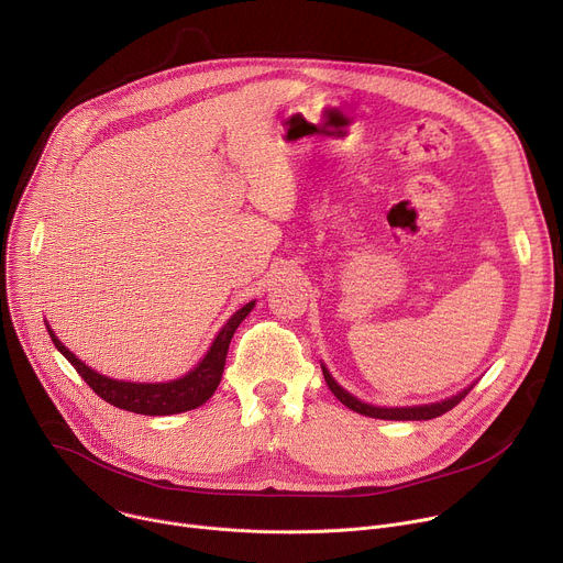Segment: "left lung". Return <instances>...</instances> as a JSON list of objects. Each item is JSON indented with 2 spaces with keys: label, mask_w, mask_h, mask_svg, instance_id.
Instances as JSON below:
<instances>
[{
  "label": "left lung",
  "mask_w": 563,
  "mask_h": 563,
  "mask_svg": "<svg viewBox=\"0 0 563 563\" xmlns=\"http://www.w3.org/2000/svg\"><path fill=\"white\" fill-rule=\"evenodd\" d=\"M321 368H323L325 384L330 386V390L334 393V397H336L341 404H345L347 408H352L354 413H362V416L377 418V420H433V418H438V416L451 411V408H453L455 404L463 401L465 395L474 388V384H472V386H467L465 390H460L457 395H453V397H449V399H442V401H433V404H422V406H390V408H386V406H373V404H366V401H362V399H356L354 395H350L347 390H343V388L334 382V377L328 373L325 366H321Z\"/></svg>",
  "instance_id": "8db88e82"
}]
</instances>
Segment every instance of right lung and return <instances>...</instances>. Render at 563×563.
I'll use <instances>...</instances> for the list:
<instances>
[{
    "label": "right lung",
    "mask_w": 563,
    "mask_h": 563,
    "mask_svg": "<svg viewBox=\"0 0 563 563\" xmlns=\"http://www.w3.org/2000/svg\"><path fill=\"white\" fill-rule=\"evenodd\" d=\"M255 300L246 302L244 308H240L218 332L213 339L209 352L203 354V360L188 371L184 377L173 379V382H159V384H139V382H121L100 375L85 366L78 356L63 345V341L54 334V330H48L51 341L63 352L65 360L76 368V373L87 382V386L106 401H110L117 408H123V411L130 413H141V416H173V413H184L192 411V408L201 406L207 401L216 388L222 382L224 373V362H227V352L233 332L238 325L246 319V314L253 310ZM46 323V321H44Z\"/></svg>",
    "instance_id": "right-lung-1"
}]
</instances>
